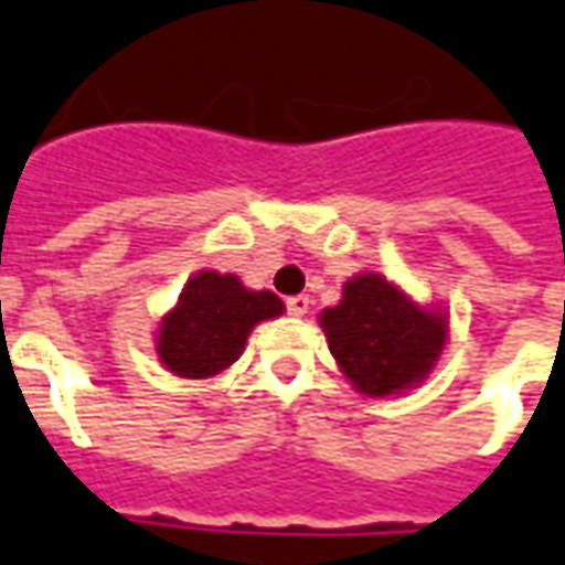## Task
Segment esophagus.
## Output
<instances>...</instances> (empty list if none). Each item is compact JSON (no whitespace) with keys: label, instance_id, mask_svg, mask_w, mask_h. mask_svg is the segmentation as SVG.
<instances>
[{"label":"esophagus","instance_id":"34e87169","mask_svg":"<svg viewBox=\"0 0 565 565\" xmlns=\"http://www.w3.org/2000/svg\"><path fill=\"white\" fill-rule=\"evenodd\" d=\"M308 306H311V299H308V296H290V299H287V311H290L294 318L308 315Z\"/></svg>","mask_w":565,"mask_h":565}]
</instances>
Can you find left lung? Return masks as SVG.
I'll list each match as a JSON object with an SVG mask.
<instances>
[{"label":"left lung","instance_id":"left-lung-1","mask_svg":"<svg viewBox=\"0 0 565 565\" xmlns=\"http://www.w3.org/2000/svg\"><path fill=\"white\" fill-rule=\"evenodd\" d=\"M320 327L344 379L366 396L417 387L448 342L445 311L417 306L375 271H360L344 284L342 302L320 311Z\"/></svg>","mask_w":565,"mask_h":565}]
</instances>
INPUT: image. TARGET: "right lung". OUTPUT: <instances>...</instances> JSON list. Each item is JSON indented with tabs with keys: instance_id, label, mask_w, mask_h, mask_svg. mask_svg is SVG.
I'll return each mask as SVG.
<instances>
[{
	"instance_id": "right-lung-1",
	"label": "right lung",
	"mask_w": 565,
	"mask_h": 565,
	"mask_svg": "<svg viewBox=\"0 0 565 565\" xmlns=\"http://www.w3.org/2000/svg\"><path fill=\"white\" fill-rule=\"evenodd\" d=\"M278 315L284 302L271 290H247L235 275L199 271L160 320L157 356L178 379H214L242 356L259 320Z\"/></svg>"
}]
</instances>
